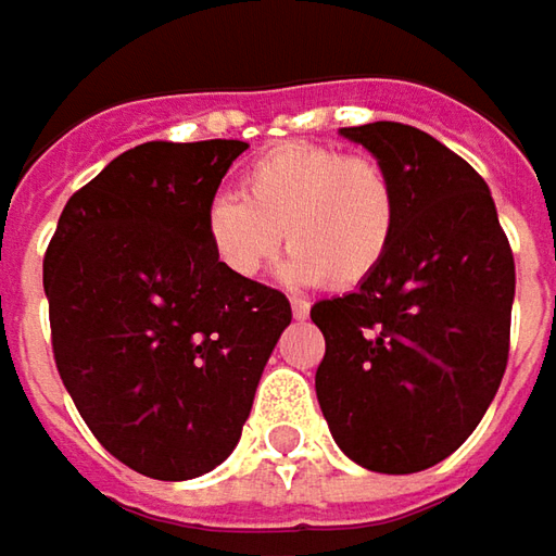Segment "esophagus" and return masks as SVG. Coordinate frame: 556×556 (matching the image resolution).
Returning <instances> with one entry per match:
<instances>
[{"instance_id":"1","label":"esophagus","mask_w":556,"mask_h":556,"mask_svg":"<svg viewBox=\"0 0 556 556\" xmlns=\"http://www.w3.org/2000/svg\"><path fill=\"white\" fill-rule=\"evenodd\" d=\"M307 314H311V304L304 302V299H292V317L295 320H307Z\"/></svg>"}]
</instances>
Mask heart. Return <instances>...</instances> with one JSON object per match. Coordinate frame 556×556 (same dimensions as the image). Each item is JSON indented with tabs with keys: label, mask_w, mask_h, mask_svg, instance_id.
Here are the masks:
<instances>
[{
	"label": "heart",
	"mask_w": 556,
	"mask_h": 556,
	"mask_svg": "<svg viewBox=\"0 0 556 556\" xmlns=\"http://www.w3.org/2000/svg\"><path fill=\"white\" fill-rule=\"evenodd\" d=\"M242 192L214 195L205 211L207 245L236 279L257 277L286 236L289 282L351 289L382 267L399 227V192L386 167L329 146L282 142L245 170Z\"/></svg>",
	"instance_id": "b5f03b06"
}]
</instances>
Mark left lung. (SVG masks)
Listing matches in <instances>:
<instances>
[{
  "label": "left lung",
  "instance_id": "1",
  "mask_svg": "<svg viewBox=\"0 0 556 556\" xmlns=\"http://www.w3.org/2000/svg\"><path fill=\"white\" fill-rule=\"evenodd\" d=\"M339 134L399 192V227L374 277L311 307L326 354L317 401L336 445L374 472H420L470 439L510 351L514 252L485 180L417 127Z\"/></svg>",
  "mask_w": 556,
  "mask_h": 556
}]
</instances>
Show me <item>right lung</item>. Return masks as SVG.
Returning a JSON list of instances; mask_svg holds the SVG:
<instances>
[{"mask_svg": "<svg viewBox=\"0 0 556 556\" xmlns=\"http://www.w3.org/2000/svg\"><path fill=\"white\" fill-rule=\"evenodd\" d=\"M239 139L142 142L67 199L42 261L52 351L92 435L130 470L182 482L232 454L292 324L289 299L230 277L205 211Z\"/></svg>", "mask_w": 556, "mask_h": 556, "instance_id": "right-lung-1", "label": "right lung"}]
</instances>
